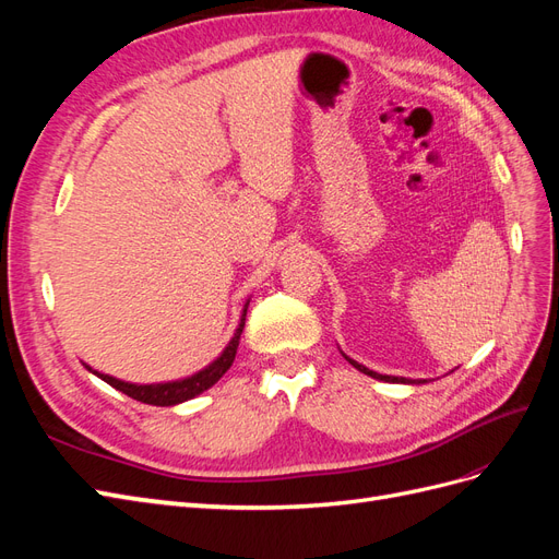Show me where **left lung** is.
I'll return each instance as SVG.
<instances>
[{
	"label": "left lung",
	"instance_id": "1",
	"mask_svg": "<svg viewBox=\"0 0 559 559\" xmlns=\"http://www.w3.org/2000/svg\"><path fill=\"white\" fill-rule=\"evenodd\" d=\"M354 368L357 370H361V373H366V376H370V378H376V380H384V382H408L405 378H394V376H380V373H376V370H368L366 366H361V364H357V361H352L349 357H345Z\"/></svg>",
	"mask_w": 559,
	"mask_h": 559
}]
</instances>
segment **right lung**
I'll list each match as a JSON object with an SVG mask.
<instances>
[{"instance_id":"right-lung-1","label":"right lung","mask_w":559,"mask_h":559,"mask_svg":"<svg viewBox=\"0 0 559 559\" xmlns=\"http://www.w3.org/2000/svg\"><path fill=\"white\" fill-rule=\"evenodd\" d=\"M245 317H247V310L240 319L238 331H235L233 341L228 343V347L224 349L222 357H218L212 366H207L205 370H200V373L186 378V380L165 382V384H130V382H121L116 378L97 373V370H93V368H88V370H93L97 378H103L107 384L118 389V392H123L130 399L148 403V405H175V403H181V401H189V399L198 396L200 392H205V389H210L214 382H218V378H222L226 370L233 366L235 352H238L240 335H242V329H245Z\"/></svg>"}]
</instances>
